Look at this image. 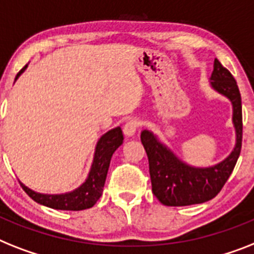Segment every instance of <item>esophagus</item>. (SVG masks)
Returning <instances> with one entry per match:
<instances>
[{"instance_id": "esophagus-1", "label": "esophagus", "mask_w": 254, "mask_h": 254, "mask_svg": "<svg viewBox=\"0 0 254 254\" xmlns=\"http://www.w3.org/2000/svg\"><path fill=\"white\" fill-rule=\"evenodd\" d=\"M137 127H139V122L136 119H131L123 127V133L126 136H133L136 133V131H137Z\"/></svg>"}]
</instances>
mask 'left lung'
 Returning a JSON list of instances; mask_svg holds the SVG:
<instances>
[{
	"mask_svg": "<svg viewBox=\"0 0 254 254\" xmlns=\"http://www.w3.org/2000/svg\"><path fill=\"white\" fill-rule=\"evenodd\" d=\"M209 81L210 87L228 98L232 105L235 145L225 160L211 166H193L178 157L153 131L144 129L141 132V142L149 161L152 190L161 204L166 206L202 204L215 197L231 175L240 154L243 117L238 84L231 72L217 58Z\"/></svg>",
	"mask_w": 254,
	"mask_h": 254,
	"instance_id": "obj_1",
	"label": "left lung"
}]
</instances>
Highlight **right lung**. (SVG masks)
Wrapping results in <instances>:
<instances>
[{"label": "right lung", "instance_id": "1", "mask_svg": "<svg viewBox=\"0 0 254 254\" xmlns=\"http://www.w3.org/2000/svg\"><path fill=\"white\" fill-rule=\"evenodd\" d=\"M28 64L23 67L16 75L15 80L26 71ZM123 144V133L121 127H115L109 129L98 139L96 148H94L93 161H92L91 170L88 173L87 179L75 190L66 192V193H40L36 190H31L22 184L23 190L33 201L44 206L57 209V210H84L93 206L97 200L101 197L104 190L105 180L108 175V170L110 166V160L113 154L119 146Z\"/></svg>", "mask_w": 254, "mask_h": 254}]
</instances>
